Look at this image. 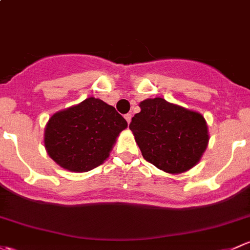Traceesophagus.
Wrapping results in <instances>:
<instances>
[{
    "instance_id": "1",
    "label": "esophagus",
    "mask_w": 250,
    "mask_h": 250,
    "mask_svg": "<svg viewBox=\"0 0 250 250\" xmlns=\"http://www.w3.org/2000/svg\"><path fill=\"white\" fill-rule=\"evenodd\" d=\"M125 121H127V122H128V125H129L130 121H132V115H130V114L125 115Z\"/></svg>"
}]
</instances>
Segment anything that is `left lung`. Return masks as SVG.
Listing matches in <instances>:
<instances>
[{"label": "left lung", "mask_w": 250, "mask_h": 250, "mask_svg": "<svg viewBox=\"0 0 250 250\" xmlns=\"http://www.w3.org/2000/svg\"><path fill=\"white\" fill-rule=\"evenodd\" d=\"M140 109L129 128L144 158L169 173L195 167L209 140L204 116L163 98L145 99Z\"/></svg>", "instance_id": "obj_1"}]
</instances>
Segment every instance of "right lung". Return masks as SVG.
<instances>
[{
	"label": "right lung",
	"instance_id": "right-lung-1",
	"mask_svg": "<svg viewBox=\"0 0 250 250\" xmlns=\"http://www.w3.org/2000/svg\"><path fill=\"white\" fill-rule=\"evenodd\" d=\"M127 125L114 106L91 97L49 118L44 145L63 169L86 172L103 164Z\"/></svg>",
	"mask_w": 250,
	"mask_h": 250
}]
</instances>
